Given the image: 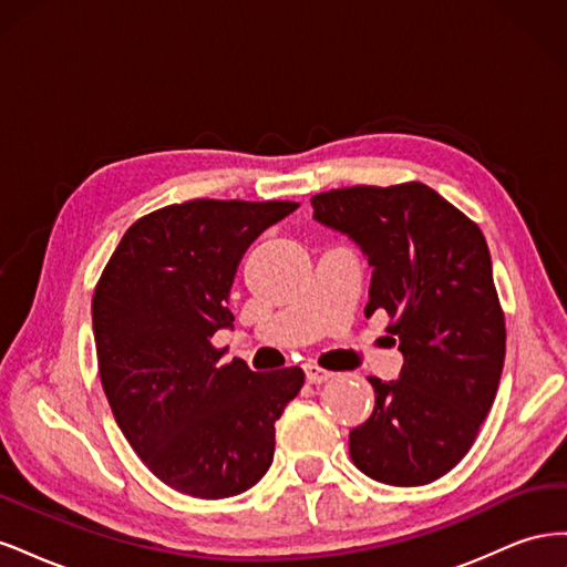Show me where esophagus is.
<instances>
[{"mask_svg": "<svg viewBox=\"0 0 567 567\" xmlns=\"http://www.w3.org/2000/svg\"><path fill=\"white\" fill-rule=\"evenodd\" d=\"M305 379H307V383L319 385V383H326L329 379H333V373L310 364V367H305Z\"/></svg>", "mask_w": 567, "mask_h": 567, "instance_id": "obj_1", "label": "esophagus"}]
</instances>
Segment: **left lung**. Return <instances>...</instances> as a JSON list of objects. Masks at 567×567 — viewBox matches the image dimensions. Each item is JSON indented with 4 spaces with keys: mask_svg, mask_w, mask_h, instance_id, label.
<instances>
[{
    "mask_svg": "<svg viewBox=\"0 0 567 567\" xmlns=\"http://www.w3.org/2000/svg\"><path fill=\"white\" fill-rule=\"evenodd\" d=\"M321 227L369 260L364 315L385 310L404 364L371 375V416L350 431L354 466L385 485H427L477 437L499 388L506 329L483 231L431 186L333 188L312 198Z\"/></svg>",
    "mask_w": 567,
    "mask_h": 567,
    "instance_id": "obj_1",
    "label": "left lung"
}]
</instances>
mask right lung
<instances>
[{"mask_svg": "<svg viewBox=\"0 0 567 567\" xmlns=\"http://www.w3.org/2000/svg\"><path fill=\"white\" fill-rule=\"evenodd\" d=\"M298 203L186 200L125 231L92 300L99 373L120 431L167 487L198 499L250 489L274 458L298 367L255 373L221 364L217 331L234 329L238 262Z\"/></svg>", "mask_w": 567, "mask_h": 567, "instance_id": "add662e5", "label": "right lung"}]
</instances>
